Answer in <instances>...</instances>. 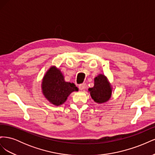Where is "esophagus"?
<instances>
[{"label":"esophagus","mask_w":155,"mask_h":155,"mask_svg":"<svg viewBox=\"0 0 155 155\" xmlns=\"http://www.w3.org/2000/svg\"><path fill=\"white\" fill-rule=\"evenodd\" d=\"M85 88V83H82V84H80V85H79V88L80 89L81 91L83 90V89Z\"/></svg>","instance_id":"1"}]
</instances>
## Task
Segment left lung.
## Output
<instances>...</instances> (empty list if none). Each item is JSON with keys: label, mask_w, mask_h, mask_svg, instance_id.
Listing matches in <instances>:
<instances>
[{"label": "left lung", "mask_w": 155, "mask_h": 155, "mask_svg": "<svg viewBox=\"0 0 155 155\" xmlns=\"http://www.w3.org/2000/svg\"><path fill=\"white\" fill-rule=\"evenodd\" d=\"M88 91L94 101L97 104H103L110 98L112 88L104 75L99 74L94 78V86L89 88Z\"/></svg>", "instance_id": "obj_1"}]
</instances>
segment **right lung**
Listing matches in <instances>:
<instances>
[{
	"instance_id": "1",
	"label": "right lung",
	"mask_w": 155,
	"mask_h": 155,
	"mask_svg": "<svg viewBox=\"0 0 155 155\" xmlns=\"http://www.w3.org/2000/svg\"><path fill=\"white\" fill-rule=\"evenodd\" d=\"M42 90L51 104L58 106L63 104L70 93L78 91V88L74 83L65 81L60 70L55 67H51L43 79Z\"/></svg>"
}]
</instances>
